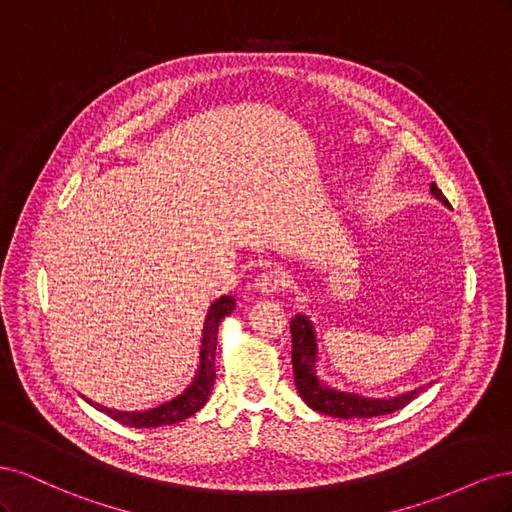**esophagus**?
I'll return each instance as SVG.
<instances>
[{
	"instance_id": "esophagus-1",
	"label": "esophagus",
	"mask_w": 512,
	"mask_h": 512,
	"mask_svg": "<svg viewBox=\"0 0 512 512\" xmlns=\"http://www.w3.org/2000/svg\"><path fill=\"white\" fill-rule=\"evenodd\" d=\"M288 284V273L280 267H271L254 277V288L262 294H271Z\"/></svg>"
}]
</instances>
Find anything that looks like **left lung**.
<instances>
[{"instance_id":"1","label":"left lung","mask_w":512,"mask_h":512,"mask_svg":"<svg viewBox=\"0 0 512 512\" xmlns=\"http://www.w3.org/2000/svg\"><path fill=\"white\" fill-rule=\"evenodd\" d=\"M429 190L438 200H442L444 205H448L446 196L442 194V190L436 183H431ZM290 333H292L294 382H297L299 395L303 397L305 404L316 412L337 416V418L382 416V414H391L395 410H401L404 406H408L418 393L425 391V386H418V389L399 395V397H393V399H369V397H359L352 393L329 389V386L322 384L314 374L316 337H314L312 324H309V320L305 316L297 314L290 320Z\"/></svg>"}]
</instances>
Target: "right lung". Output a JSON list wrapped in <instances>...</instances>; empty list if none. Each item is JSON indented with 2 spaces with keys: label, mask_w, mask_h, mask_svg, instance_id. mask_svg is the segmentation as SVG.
Wrapping results in <instances>:
<instances>
[{
  "label": "right lung",
  "mask_w": 512,
  "mask_h": 512,
  "mask_svg": "<svg viewBox=\"0 0 512 512\" xmlns=\"http://www.w3.org/2000/svg\"><path fill=\"white\" fill-rule=\"evenodd\" d=\"M235 307H237L235 297H220L209 307V314L205 318V329H203V348H200L198 374L188 389L183 391V395L147 412H117L102 406H96V408L111 416L113 421H119L121 425H128V427H138V429L173 425L183 421V418L196 414L205 406V401L209 399L213 382H215V348H218L220 322L235 312Z\"/></svg>",
  "instance_id": "right-lung-1"
}]
</instances>
